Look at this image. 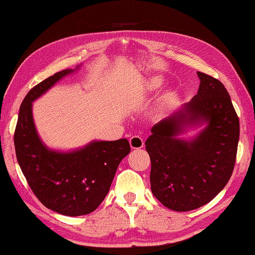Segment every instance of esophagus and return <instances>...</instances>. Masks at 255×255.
<instances>
[{"label":"esophagus","mask_w":255,"mask_h":255,"mask_svg":"<svg viewBox=\"0 0 255 255\" xmlns=\"http://www.w3.org/2000/svg\"><path fill=\"white\" fill-rule=\"evenodd\" d=\"M129 144L132 149H138L144 147V139L140 136H131L129 139Z\"/></svg>","instance_id":"esophagus-1"}]
</instances>
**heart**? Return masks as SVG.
Here are the masks:
<instances>
[{
  "instance_id": "heart-1",
  "label": "heart",
  "mask_w": 255,
  "mask_h": 255,
  "mask_svg": "<svg viewBox=\"0 0 255 255\" xmlns=\"http://www.w3.org/2000/svg\"><path fill=\"white\" fill-rule=\"evenodd\" d=\"M161 85H162V80L161 79H157V77L150 79L147 82V89L149 90V91H154V90L158 89Z\"/></svg>"
}]
</instances>
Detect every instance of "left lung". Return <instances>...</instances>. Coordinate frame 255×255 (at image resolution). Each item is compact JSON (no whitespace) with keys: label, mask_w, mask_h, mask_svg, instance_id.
<instances>
[{"label":"left lung","mask_w":255,"mask_h":255,"mask_svg":"<svg viewBox=\"0 0 255 255\" xmlns=\"http://www.w3.org/2000/svg\"><path fill=\"white\" fill-rule=\"evenodd\" d=\"M198 93L179 111L150 129L145 141L150 157V189L162 205L189 211L208 204L225 188L234 170L240 120L221 81L197 72ZM206 124L192 140L177 136Z\"/></svg>","instance_id":"1"}]
</instances>
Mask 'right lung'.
Masks as SVG:
<instances>
[{"mask_svg":"<svg viewBox=\"0 0 255 255\" xmlns=\"http://www.w3.org/2000/svg\"><path fill=\"white\" fill-rule=\"evenodd\" d=\"M76 70L56 73L30 90L21 103L14 131L16 159L29 187L45 207L65 216L96 210L109 192L119 163L130 153L126 138L93 140L71 152L53 150L41 141L33 123L32 102Z\"/></svg>","mask_w":255,"mask_h":255,"instance_id":"right-lung-1","label":"right lung"}]
</instances>
